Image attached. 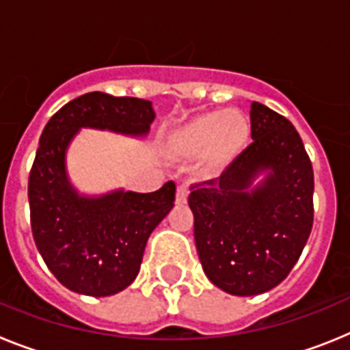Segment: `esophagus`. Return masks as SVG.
Listing matches in <instances>:
<instances>
[{"label":"esophagus","mask_w":350,"mask_h":350,"mask_svg":"<svg viewBox=\"0 0 350 350\" xmlns=\"http://www.w3.org/2000/svg\"><path fill=\"white\" fill-rule=\"evenodd\" d=\"M187 198H189V191H187V187H184V185L177 187V198H175V203H177V205H185V203H187Z\"/></svg>","instance_id":"1"}]
</instances>
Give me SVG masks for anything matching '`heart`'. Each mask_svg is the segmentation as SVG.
I'll return each instance as SVG.
<instances>
[{"instance_id": "1", "label": "heart", "mask_w": 350, "mask_h": 350, "mask_svg": "<svg viewBox=\"0 0 350 350\" xmlns=\"http://www.w3.org/2000/svg\"><path fill=\"white\" fill-rule=\"evenodd\" d=\"M250 124L240 110L203 112L170 129L165 154L170 161L196 159V175L203 180L222 177L245 150Z\"/></svg>"}]
</instances>
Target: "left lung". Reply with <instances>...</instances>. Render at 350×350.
I'll return each mask as SVG.
<instances>
[{
  "instance_id": "1",
  "label": "left lung",
  "mask_w": 350,
  "mask_h": 350,
  "mask_svg": "<svg viewBox=\"0 0 350 350\" xmlns=\"http://www.w3.org/2000/svg\"><path fill=\"white\" fill-rule=\"evenodd\" d=\"M250 137L222 177L193 185L189 196L203 271L233 296L279 286L314 222V172L295 126L252 101Z\"/></svg>"
}]
</instances>
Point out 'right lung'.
Wrapping results in <instances>:
<instances>
[{
	"label": "right lung",
	"instance_id": "add662e5",
	"mask_svg": "<svg viewBox=\"0 0 350 350\" xmlns=\"http://www.w3.org/2000/svg\"><path fill=\"white\" fill-rule=\"evenodd\" d=\"M154 119L152 101L88 92L43 128L27 185L31 230L49 270L73 293L105 298L131 286L148 237L173 208L175 184L154 193H80L68 173V148L80 129L144 140Z\"/></svg>",
	"mask_w": 350,
	"mask_h": 350
}]
</instances>
